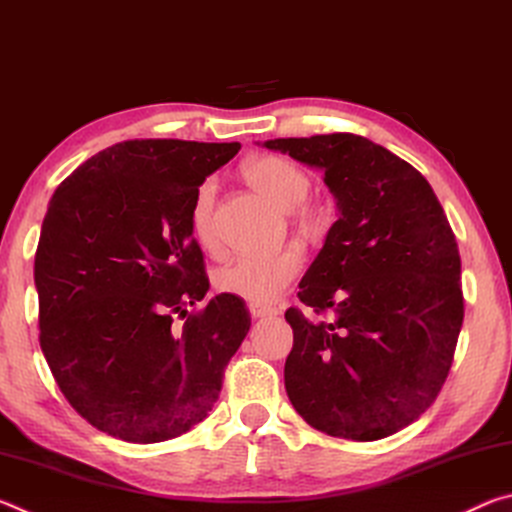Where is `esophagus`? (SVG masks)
I'll return each instance as SVG.
<instances>
[{
	"label": "esophagus",
	"instance_id": "obj_1",
	"mask_svg": "<svg viewBox=\"0 0 512 512\" xmlns=\"http://www.w3.org/2000/svg\"><path fill=\"white\" fill-rule=\"evenodd\" d=\"M248 311L253 318H268V316H275L277 309L275 307H268V305H257V302H250Z\"/></svg>",
	"mask_w": 512,
	"mask_h": 512
}]
</instances>
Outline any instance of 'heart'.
I'll return each instance as SVG.
<instances>
[{
    "mask_svg": "<svg viewBox=\"0 0 512 512\" xmlns=\"http://www.w3.org/2000/svg\"><path fill=\"white\" fill-rule=\"evenodd\" d=\"M244 173L257 192H262L284 212L302 205L311 189L307 173L280 155H259L246 164ZM216 192H219L216 180L207 178L198 185L192 203V232L205 250L216 248ZM300 271L302 255L298 248H282L277 253H246L235 257L216 273V287L230 296L266 305L280 296Z\"/></svg>",
    "mask_w": 512,
    "mask_h": 512,
    "instance_id": "b5f03b06",
    "label": "heart"
}]
</instances>
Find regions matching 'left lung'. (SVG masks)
I'll use <instances>...</instances> for the list:
<instances>
[{
  "label": "left lung",
  "mask_w": 512,
  "mask_h": 512,
  "mask_svg": "<svg viewBox=\"0 0 512 512\" xmlns=\"http://www.w3.org/2000/svg\"><path fill=\"white\" fill-rule=\"evenodd\" d=\"M325 171L339 221L300 280L316 314L287 309L284 386L302 418L334 438L379 440L418 420L452 368L463 325L461 255L427 178L352 133L268 140Z\"/></svg>",
  "instance_id": "1"
}]
</instances>
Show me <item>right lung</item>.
Here are the masks:
<instances>
[{"label": "right lung", "mask_w": 512, "mask_h": 512, "mask_svg": "<svg viewBox=\"0 0 512 512\" xmlns=\"http://www.w3.org/2000/svg\"><path fill=\"white\" fill-rule=\"evenodd\" d=\"M239 149L119 142L51 196L33 266L40 348L74 411L112 438L162 443L203 422L246 339V302L230 293L172 327L210 291L194 194Z\"/></svg>", "instance_id": "obj_1"}]
</instances>
